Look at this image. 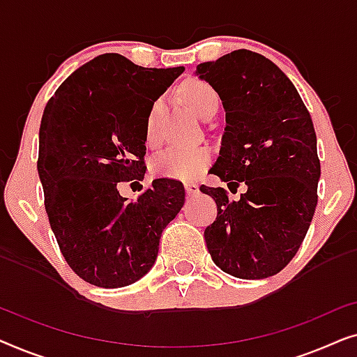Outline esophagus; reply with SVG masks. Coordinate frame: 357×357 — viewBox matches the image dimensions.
Returning <instances> with one entry per match:
<instances>
[{
  "label": "esophagus",
  "mask_w": 357,
  "mask_h": 357,
  "mask_svg": "<svg viewBox=\"0 0 357 357\" xmlns=\"http://www.w3.org/2000/svg\"><path fill=\"white\" fill-rule=\"evenodd\" d=\"M185 192H187L188 197H193V195L199 193V187L197 183H185Z\"/></svg>",
  "instance_id": "34e87169"
}]
</instances>
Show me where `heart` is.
<instances>
[{
  "label": "heart",
  "instance_id": "obj_1",
  "mask_svg": "<svg viewBox=\"0 0 357 357\" xmlns=\"http://www.w3.org/2000/svg\"><path fill=\"white\" fill-rule=\"evenodd\" d=\"M182 94L187 104L199 116H204L211 107L218 105L216 91L203 81L187 82L182 87ZM160 107H162V100L154 102L148 114V119H146V139L151 144L155 143L159 138L158 119ZM211 151L206 146H197V148L172 146V148H167L159 155H155L153 160V172L160 178L192 182L208 169V165L211 164Z\"/></svg>",
  "mask_w": 357,
  "mask_h": 357
}]
</instances>
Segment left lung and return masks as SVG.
Segmentation results:
<instances>
[{
  "label": "left lung",
  "instance_id": "obj_1",
  "mask_svg": "<svg viewBox=\"0 0 357 357\" xmlns=\"http://www.w3.org/2000/svg\"><path fill=\"white\" fill-rule=\"evenodd\" d=\"M226 110L213 174L229 190L199 187L218 218L204 229L209 255L229 275L263 280L280 273L304 241L317 206L320 160L309 110L289 77L260 53L236 50L197 66Z\"/></svg>",
  "mask_w": 357,
  "mask_h": 357
}]
</instances>
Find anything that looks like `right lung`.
<instances>
[{
    "instance_id": "1",
    "label": "right lung",
    "mask_w": 357,
    "mask_h": 357,
    "mask_svg": "<svg viewBox=\"0 0 357 357\" xmlns=\"http://www.w3.org/2000/svg\"><path fill=\"white\" fill-rule=\"evenodd\" d=\"M185 71L104 53L68 76L43 110L38 177L68 265L91 284H133L153 268L165 226L185 203L177 180H153L128 202L120 182L144 177L146 119Z\"/></svg>"
}]
</instances>
